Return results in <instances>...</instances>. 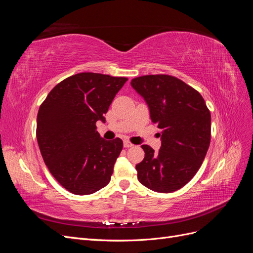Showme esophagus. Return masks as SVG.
I'll use <instances>...</instances> for the list:
<instances>
[{
	"label": "esophagus",
	"instance_id": "34e87169",
	"mask_svg": "<svg viewBox=\"0 0 253 253\" xmlns=\"http://www.w3.org/2000/svg\"><path fill=\"white\" fill-rule=\"evenodd\" d=\"M124 145H125V148H131V147H133V143L132 142H129L128 140H125V142H124Z\"/></svg>",
	"mask_w": 253,
	"mask_h": 253
}]
</instances>
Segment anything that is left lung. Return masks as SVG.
<instances>
[{
	"instance_id": "obj_1",
	"label": "left lung",
	"mask_w": 253,
	"mask_h": 253,
	"mask_svg": "<svg viewBox=\"0 0 253 253\" xmlns=\"http://www.w3.org/2000/svg\"><path fill=\"white\" fill-rule=\"evenodd\" d=\"M149 106L150 117L160 129L162 147L155 153L147 144L136 165L140 183L159 193L182 188L200 169L211 138V115L202 95L169 75H149L131 81Z\"/></svg>"
}]
</instances>
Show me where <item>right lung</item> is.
<instances>
[{
    "label": "right lung",
    "mask_w": 253,
    "mask_h": 253,
    "mask_svg": "<svg viewBox=\"0 0 253 253\" xmlns=\"http://www.w3.org/2000/svg\"><path fill=\"white\" fill-rule=\"evenodd\" d=\"M127 81L96 73L71 76L53 87L37 117V139L45 165L61 186L88 195L111 180L124 142L105 140L96 122H105L113 99Z\"/></svg>",
    "instance_id": "obj_1"
}]
</instances>
